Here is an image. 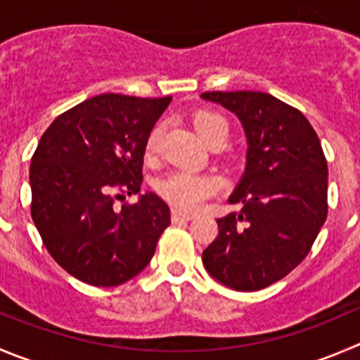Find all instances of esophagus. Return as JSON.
<instances>
[{"mask_svg":"<svg viewBox=\"0 0 360 360\" xmlns=\"http://www.w3.org/2000/svg\"><path fill=\"white\" fill-rule=\"evenodd\" d=\"M171 217H173V221H191V219H194V214H191V212H186V210H180V208H173L171 210Z\"/></svg>","mask_w":360,"mask_h":360,"instance_id":"esophagus-1","label":"esophagus"}]
</instances>
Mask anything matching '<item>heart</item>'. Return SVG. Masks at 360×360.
<instances>
[{
    "label": "heart",
    "mask_w": 360,
    "mask_h": 360,
    "mask_svg": "<svg viewBox=\"0 0 360 360\" xmlns=\"http://www.w3.org/2000/svg\"><path fill=\"white\" fill-rule=\"evenodd\" d=\"M198 134L210 145L212 141L219 138H224L228 134V123L221 115L214 111H196L191 118ZM160 136H162V125H155L150 131L146 138L145 153L148 159H152L159 152ZM159 193L166 198L167 201L174 203L176 207L194 210L201 207L208 198L219 193L221 189V180L215 174L200 173V171L191 169H178L164 176L159 182Z\"/></svg>",
    "instance_id": "1"
}]
</instances>
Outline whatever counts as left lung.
<instances>
[{"mask_svg": "<svg viewBox=\"0 0 360 360\" xmlns=\"http://www.w3.org/2000/svg\"><path fill=\"white\" fill-rule=\"evenodd\" d=\"M229 109L248 141L245 169L228 201L240 210L217 219L203 251L207 272L237 292L288 276L307 256L327 219V160L299 109L262 91H207Z\"/></svg>", "mask_w": 360, "mask_h": 360, "instance_id": "8db88e82", "label": "left lung"}]
</instances>
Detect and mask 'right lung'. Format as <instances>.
<instances>
[{
	"instance_id": "1",
	"label": "right lung",
	"mask_w": 360,
	"mask_h": 360,
	"mask_svg": "<svg viewBox=\"0 0 360 360\" xmlns=\"http://www.w3.org/2000/svg\"><path fill=\"white\" fill-rule=\"evenodd\" d=\"M171 97L102 94L58 116L30 167L32 217L54 262L94 286H118L146 269L169 207L141 194L146 138ZM118 192L139 203L116 212ZM121 197V195H119Z\"/></svg>"
}]
</instances>
